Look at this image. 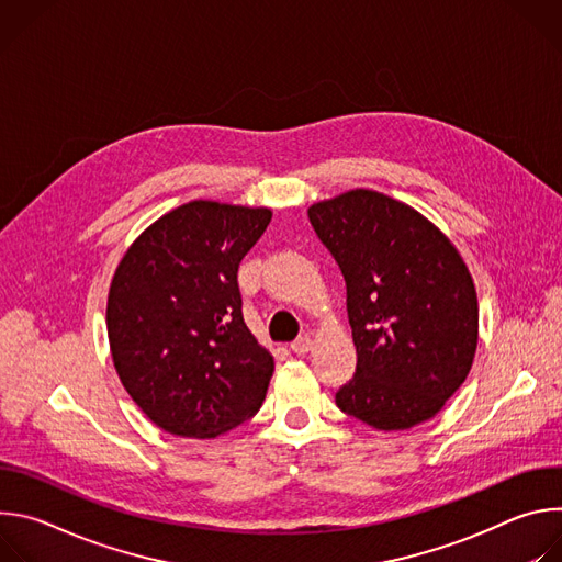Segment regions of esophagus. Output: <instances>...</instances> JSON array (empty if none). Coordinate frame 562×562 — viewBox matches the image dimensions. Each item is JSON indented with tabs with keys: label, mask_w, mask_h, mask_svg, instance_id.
Segmentation results:
<instances>
[{
	"label": "esophagus",
	"mask_w": 562,
	"mask_h": 562,
	"mask_svg": "<svg viewBox=\"0 0 562 562\" xmlns=\"http://www.w3.org/2000/svg\"><path fill=\"white\" fill-rule=\"evenodd\" d=\"M311 347H313V340H311L308 336H302V338H297V340L291 345V351L297 353V356H304V353L311 351Z\"/></svg>",
	"instance_id": "1"
}]
</instances>
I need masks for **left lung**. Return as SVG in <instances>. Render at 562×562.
<instances>
[{"instance_id":"8db88e82","label":"left lung","mask_w":562,"mask_h":562,"mask_svg":"<svg viewBox=\"0 0 562 562\" xmlns=\"http://www.w3.org/2000/svg\"><path fill=\"white\" fill-rule=\"evenodd\" d=\"M347 282L356 373L336 405L378 431L431 420L477 347V295L451 239L420 211L371 189L308 206Z\"/></svg>"}]
</instances>
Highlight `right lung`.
<instances>
[{
    "mask_svg": "<svg viewBox=\"0 0 562 562\" xmlns=\"http://www.w3.org/2000/svg\"><path fill=\"white\" fill-rule=\"evenodd\" d=\"M267 206L187 202L122 256L106 300L115 371L146 418L215 438L262 407L273 356L243 317L237 267L271 222Z\"/></svg>",
    "mask_w": 562,
    "mask_h": 562,
    "instance_id": "add662e5",
    "label": "right lung"
}]
</instances>
